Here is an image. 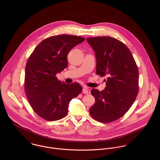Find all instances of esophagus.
<instances>
[{
    "label": "esophagus",
    "instance_id": "obj_1",
    "mask_svg": "<svg viewBox=\"0 0 160 160\" xmlns=\"http://www.w3.org/2000/svg\"><path fill=\"white\" fill-rule=\"evenodd\" d=\"M82 93H84V94H88L89 93V90L86 87H84L82 89Z\"/></svg>",
    "mask_w": 160,
    "mask_h": 160
}]
</instances>
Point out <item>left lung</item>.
I'll use <instances>...</instances> for the list:
<instances>
[{"instance_id":"1","label":"left lung","mask_w":160,"mask_h":160,"mask_svg":"<svg viewBox=\"0 0 160 160\" xmlns=\"http://www.w3.org/2000/svg\"><path fill=\"white\" fill-rule=\"evenodd\" d=\"M87 41L95 53L96 74L107 77L104 90L92 89L95 102L89 112L94 119L109 123L125 114L137 97V64L129 48L115 38H88Z\"/></svg>"}]
</instances>
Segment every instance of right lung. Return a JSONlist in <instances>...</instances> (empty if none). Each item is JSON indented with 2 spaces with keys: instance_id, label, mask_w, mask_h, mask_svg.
<instances>
[{
  "instance_id": "1",
  "label": "right lung",
  "mask_w": 160,
  "mask_h": 160,
  "mask_svg": "<svg viewBox=\"0 0 160 160\" xmlns=\"http://www.w3.org/2000/svg\"><path fill=\"white\" fill-rule=\"evenodd\" d=\"M85 38L57 35L43 40L29 56L25 68L24 90L34 112L48 121L62 119L68 113L71 99L82 90L78 82L66 84L56 77L68 67L67 55Z\"/></svg>"
}]
</instances>
